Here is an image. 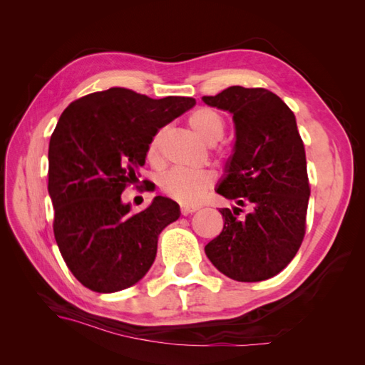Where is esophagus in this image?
Segmentation results:
<instances>
[{
	"mask_svg": "<svg viewBox=\"0 0 365 365\" xmlns=\"http://www.w3.org/2000/svg\"><path fill=\"white\" fill-rule=\"evenodd\" d=\"M197 210H200V207H197V205H185V204H182L181 205V215L187 216V215L197 212Z\"/></svg>",
	"mask_w": 365,
	"mask_h": 365,
	"instance_id": "esophagus-1",
	"label": "esophagus"
}]
</instances>
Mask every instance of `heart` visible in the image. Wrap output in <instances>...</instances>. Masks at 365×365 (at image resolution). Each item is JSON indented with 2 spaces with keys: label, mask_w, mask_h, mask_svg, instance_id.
<instances>
[{
  "label": "heart",
  "mask_w": 365,
  "mask_h": 365,
  "mask_svg": "<svg viewBox=\"0 0 365 365\" xmlns=\"http://www.w3.org/2000/svg\"><path fill=\"white\" fill-rule=\"evenodd\" d=\"M189 126L207 145H215L225 134V118L220 111L212 106L196 108L189 115ZM160 143L161 130L150 138L148 145L146 157L150 163H158L160 160ZM213 182L215 173L204 169H170L160 180L163 192L182 204L196 202L208 187H212Z\"/></svg>",
  "instance_id": "obj_1"
}]
</instances>
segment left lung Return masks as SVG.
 Masks as SVG:
<instances>
[{
	"mask_svg": "<svg viewBox=\"0 0 365 365\" xmlns=\"http://www.w3.org/2000/svg\"><path fill=\"white\" fill-rule=\"evenodd\" d=\"M202 101L233 114L236 126L235 153L216 192L237 207L219 210L224 228L205 254L233 280L271 279L295 257L306 233L311 187L295 115L264 88L230 86Z\"/></svg>",
	"mask_w": 365,
	"mask_h": 365,
	"instance_id": "1",
	"label": "left lung"
}]
</instances>
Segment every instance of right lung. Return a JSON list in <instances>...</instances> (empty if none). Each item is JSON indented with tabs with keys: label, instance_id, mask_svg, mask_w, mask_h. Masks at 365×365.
<instances>
[{
	"label": "right lung",
	"instance_id": "1",
	"mask_svg": "<svg viewBox=\"0 0 365 365\" xmlns=\"http://www.w3.org/2000/svg\"><path fill=\"white\" fill-rule=\"evenodd\" d=\"M195 103L193 97L150 98L109 88L77 98L62 113L48 146L53 231L85 288L126 289L152 267L158 236L180 217V205L157 196L132 213L121 193L138 181L150 138Z\"/></svg>",
	"mask_w": 365,
	"mask_h": 365
}]
</instances>
